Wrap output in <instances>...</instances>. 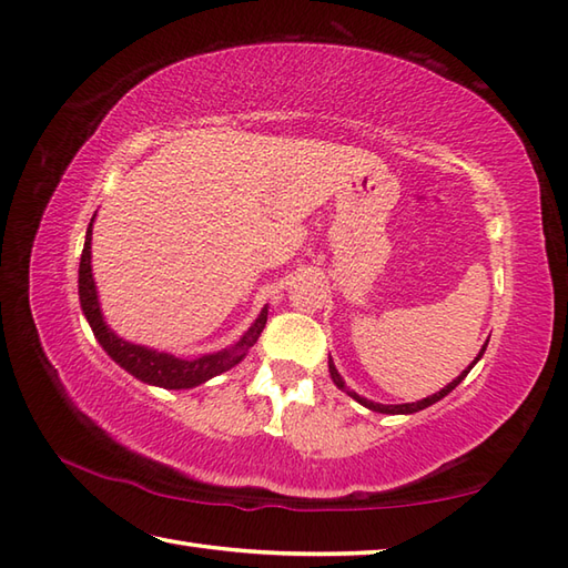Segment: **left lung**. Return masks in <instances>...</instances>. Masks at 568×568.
<instances>
[{"instance_id":"obj_1","label":"left lung","mask_w":568,"mask_h":568,"mask_svg":"<svg viewBox=\"0 0 568 568\" xmlns=\"http://www.w3.org/2000/svg\"><path fill=\"white\" fill-rule=\"evenodd\" d=\"M486 346H488V342L480 346V352H478V356L474 358V364H470L468 368H464L462 373H458V376L449 383V385H444V388L439 390V393H434V395H427V397H422V400H417V403H403V405H383V403H373V400H368V397H364V395H358V393H354V390H348L346 388V383H344V378H342V373L336 371V366H334V361H332V356H329V376H332V381H334V385L339 390H344L346 395H352L356 403H361L364 407H368V409H373V413H383V415H413V413H419V409H425V407H429V405H434V403H439L442 397H446L449 395L458 383H462L466 376H468V371L474 368L478 361H480V356L486 354Z\"/></svg>"}]
</instances>
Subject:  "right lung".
<instances>
[{"mask_svg":"<svg viewBox=\"0 0 568 568\" xmlns=\"http://www.w3.org/2000/svg\"><path fill=\"white\" fill-rule=\"evenodd\" d=\"M98 216V212H94ZM94 216L90 220L88 234H84V248L80 256V271H78V295H80V307L82 315L88 317L94 339L106 352L114 364L122 366L131 376L139 378L141 383L159 385L165 390H187L195 388V385L207 383L210 378L220 376V373L234 368L236 364L246 358L248 348L258 342V336L268 322V305L261 310V315L253 320L251 327L239 336V342L232 346L220 348V352L202 354L195 358H183L168 352H159V348L141 346L134 342H126L119 336L110 324L104 322L102 307H100V295H98V283H94L92 275V224Z\"/></svg>","mask_w":568,"mask_h":568,"instance_id":"add662e5","label":"right lung"}]
</instances>
